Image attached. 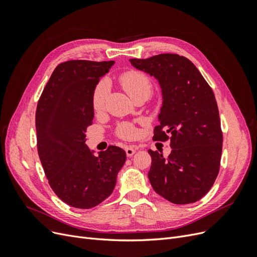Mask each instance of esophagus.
I'll return each instance as SVG.
<instances>
[{
    "label": "esophagus",
    "instance_id": "obj_1",
    "mask_svg": "<svg viewBox=\"0 0 257 257\" xmlns=\"http://www.w3.org/2000/svg\"><path fill=\"white\" fill-rule=\"evenodd\" d=\"M136 150H137V148H135V147H126L125 148V152H126L127 157H132V155L135 154Z\"/></svg>",
    "mask_w": 257,
    "mask_h": 257
}]
</instances>
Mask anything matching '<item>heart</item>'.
<instances>
[{"label": "heart", "mask_w": 257, "mask_h": 257, "mask_svg": "<svg viewBox=\"0 0 257 257\" xmlns=\"http://www.w3.org/2000/svg\"><path fill=\"white\" fill-rule=\"evenodd\" d=\"M120 82L131 98H134L139 94H147L150 96L152 92V83L149 77L142 72L130 71L124 73L120 77ZM107 93L108 83L105 80L99 81L92 95V106L95 111L98 112L104 108ZM118 134L122 138H131L135 135V130L131 124H121L118 128Z\"/></svg>", "instance_id": "1"}]
</instances>
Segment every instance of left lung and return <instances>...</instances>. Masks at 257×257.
I'll list each match as a JSON object with an SVG mask.
<instances>
[{
    "label": "left lung",
    "mask_w": 257,
    "mask_h": 257,
    "mask_svg": "<svg viewBox=\"0 0 257 257\" xmlns=\"http://www.w3.org/2000/svg\"><path fill=\"white\" fill-rule=\"evenodd\" d=\"M130 62L153 76L162 89L160 124L154 127L153 139L170 138L172 152L164 158L158 151H148L152 188L173 204L195 203L211 189L220 170L223 134L213 91L197 67L179 54Z\"/></svg>",
    "instance_id": "obj_1"
}]
</instances>
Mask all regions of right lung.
I'll return each instance as SVG.
<instances>
[{
    "label": "right lung",
    "mask_w": 257,
    "mask_h": 257,
    "mask_svg": "<svg viewBox=\"0 0 257 257\" xmlns=\"http://www.w3.org/2000/svg\"><path fill=\"white\" fill-rule=\"evenodd\" d=\"M113 63L72 60L59 64L37 104V151L45 175L56 195L75 208L90 209L110 196L126 160L119 147L95 157L84 144L94 118L93 91Z\"/></svg>",
    "instance_id": "1"
}]
</instances>
